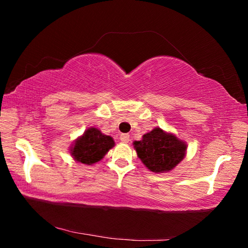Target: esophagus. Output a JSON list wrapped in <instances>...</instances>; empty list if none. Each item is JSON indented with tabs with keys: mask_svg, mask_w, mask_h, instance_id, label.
Here are the masks:
<instances>
[{
	"mask_svg": "<svg viewBox=\"0 0 248 248\" xmlns=\"http://www.w3.org/2000/svg\"><path fill=\"white\" fill-rule=\"evenodd\" d=\"M120 140H121V142H124V143H128V142L130 141V136L128 133L120 134Z\"/></svg>",
	"mask_w": 248,
	"mask_h": 248,
	"instance_id": "34e87169",
	"label": "esophagus"
}]
</instances>
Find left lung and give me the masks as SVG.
I'll list each match as a JSON object with an SVG mask.
<instances>
[{"instance_id": "left-lung-1", "label": "left lung", "mask_w": 248, "mask_h": 248, "mask_svg": "<svg viewBox=\"0 0 248 248\" xmlns=\"http://www.w3.org/2000/svg\"><path fill=\"white\" fill-rule=\"evenodd\" d=\"M142 163L154 173H166L179 164L186 154L187 145L171 133L154 128L141 141L133 142Z\"/></svg>"}]
</instances>
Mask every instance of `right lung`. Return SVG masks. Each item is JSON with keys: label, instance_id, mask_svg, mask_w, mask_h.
<instances>
[{"label": "right lung", "instance_id": "obj_1", "mask_svg": "<svg viewBox=\"0 0 248 248\" xmlns=\"http://www.w3.org/2000/svg\"><path fill=\"white\" fill-rule=\"evenodd\" d=\"M115 145L111 137L106 136L97 128H89L82 137L74 142L71 155L82 164L92 165L102 159Z\"/></svg>", "mask_w": 248, "mask_h": 248}]
</instances>
